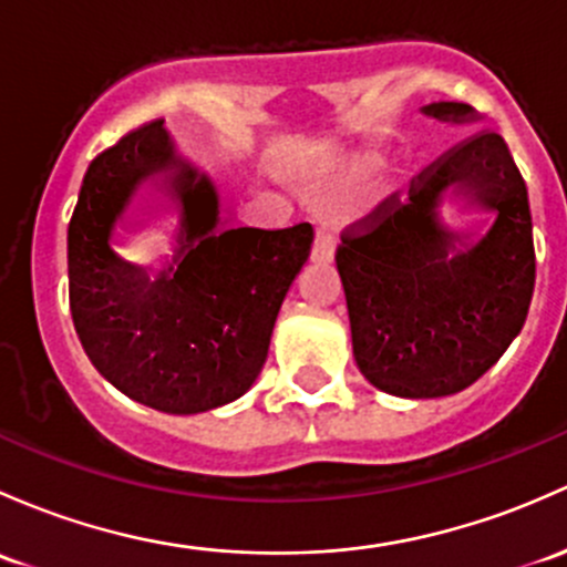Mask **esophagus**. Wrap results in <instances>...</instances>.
<instances>
[{
  "label": "esophagus",
  "instance_id": "obj_1",
  "mask_svg": "<svg viewBox=\"0 0 567 567\" xmlns=\"http://www.w3.org/2000/svg\"><path fill=\"white\" fill-rule=\"evenodd\" d=\"M333 247H337V238H333V228L331 225H318V236H315V247H312V260L318 264H329L333 258Z\"/></svg>",
  "mask_w": 567,
  "mask_h": 567
}]
</instances>
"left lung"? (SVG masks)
Wrapping results in <instances>:
<instances>
[{
    "mask_svg": "<svg viewBox=\"0 0 567 567\" xmlns=\"http://www.w3.org/2000/svg\"><path fill=\"white\" fill-rule=\"evenodd\" d=\"M421 113L478 122L464 103ZM445 194L492 210L487 234L451 231L439 219ZM337 268L355 363L374 389L437 399L473 385L519 337L535 288L527 184L503 135L458 143L344 230Z\"/></svg>",
    "mask_w": 567,
    "mask_h": 567,
    "instance_id": "8db88e82",
    "label": "left lung"
}]
</instances>
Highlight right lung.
Segmentation results:
<instances>
[{
  "mask_svg": "<svg viewBox=\"0 0 567 567\" xmlns=\"http://www.w3.org/2000/svg\"><path fill=\"white\" fill-rule=\"evenodd\" d=\"M179 208L175 258L159 272L115 250L141 186ZM309 223L223 228L219 193L163 122L92 159L68 228L70 312L89 361L124 396L171 415L223 408L252 389L279 307L312 249Z\"/></svg>",
  "mask_w": 567,
  "mask_h": 567,
  "instance_id": "right-lung-1",
  "label": "right lung"
}]
</instances>
